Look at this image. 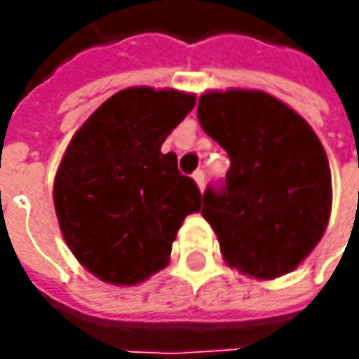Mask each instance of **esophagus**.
<instances>
[{
    "instance_id": "34e87169",
    "label": "esophagus",
    "mask_w": 359,
    "mask_h": 359,
    "mask_svg": "<svg viewBox=\"0 0 359 359\" xmlns=\"http://www.w3.org/2000/svg\"><path fill=\"white\" fill-rule=\"evenodd\" d=\"M194 180H196V184H198V187H200L201 191H203V187H205V173L201 172H196L194 173Z\"/></svg>"
}]
</instances>
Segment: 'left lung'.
I'll return each mask as SVG.
<instances>
[{
	"label": "left lung",
	"instance_id": "left-lung-1",
	"mask_svg": "<svg viewBox=\"0 0 359 359\" xmlns=\"http://www.w3.org/2000/svg\"><path fill=\"white\" fill-rule=\"evenodd\" d=\"M198 118L231 161L226 182L208 187L201 205L226 264L257 280L296 269L330 222L332 173L322 142L264 91H208Z\"/></svg>",
	"mask_w": 359,
	"mask_h": 359
}]
</instances>
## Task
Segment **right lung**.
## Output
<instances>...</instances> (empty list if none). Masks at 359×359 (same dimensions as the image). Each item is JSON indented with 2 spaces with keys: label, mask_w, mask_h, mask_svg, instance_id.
<instances>
[{
  "label": "right lung",
  "mask_w": 359,
  "mask_h": 359,
  "mask_svg": "<svg viewBox=\"0 0 359 359\" xmlns=\"http://www.w3.org/2000/svg\"><path fill=\"white\" fill-rule=\"evenodd\" d=\"M196 105L194 93L128 88L76 131L53 184V203L77 262L114 285L163 269L186 215L200 212L196 182L161 144Z\"/></svg>",
  "instance_id": "obj_1"
}]
</instances>
